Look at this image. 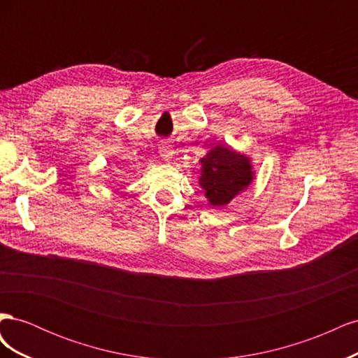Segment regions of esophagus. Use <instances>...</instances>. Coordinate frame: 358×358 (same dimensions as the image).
<instances>
[{
  "label": "esophagus",
  "instance_id": "esophagus-1",
  "mask_svg": "<svg viewBox=\"0 0 358 358\" xmlns=\"http://www.w3.org/2000/svg\"><path fill=\"white\" fill-rule=\"evenodd\" d=\"M159 155L169 161L173 157V149L169 145H162L159 146Z\"/></svg>",
  "mask_w": 358,
  "mask_h": 358
}]
</instances>
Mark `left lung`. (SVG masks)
I'll use <instances>...</instances> for the list:
<instances>
[{
  "label": "left lung",
  "mask_w": 358,
  "mask_h": 358,
  "mask_svg": "<svg viewBox=\"0 0 358 358\" xmlns=\"http://www.w3.org/2000/svg\"><path fill=\"white\" fill-rule=\"evenodd\" d=\"M200 162V185L212 206L229 204L252 182L251 161L229 146H215Z\"/></svg>",
  "instance_id": "8db88e82"
}]
</instances>
